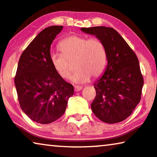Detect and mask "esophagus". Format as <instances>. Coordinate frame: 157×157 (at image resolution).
<instances>
[{"instance_id": "1", "label": "esophagus", "mask_w": 157, "mask_h": 157, "mask_svg": "<svg viewBox=\"0 0 157 157\" xmlns=\"http://www.w3.org/2000/svg\"><path fill=\"white\" fill-rule=\"evenodd\" d=\"M81 90H82V86H75V92H79Z\"/></svg>"}]
</instances>
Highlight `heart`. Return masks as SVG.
Masks as SVG:
<instances>
[{
	"mask_svg": "<svg viewBox=\"0 0 157 157\" xmlns=\"http://www.w3.org/2000/svg\"><path fill=\"white\" fill-rule=\"evenodd\" d=\"M62 54L52 53L50 63L56 72L61 78L68 79L74 67L70 62L75 61L77 71L72 80L75 83L82 84L100 76L107 65V56L105 45L97 37L72 35L64 39L59 44Z\"/></svg>",
	"mask_w": 157,
	"mask_h": 157,
	"instance_id": "obj_1",
	"label": "heart"
}]
</instances>
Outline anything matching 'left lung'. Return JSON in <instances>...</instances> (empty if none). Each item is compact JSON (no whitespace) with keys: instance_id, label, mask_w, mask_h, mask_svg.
I'll return each instance as SVG.
<instances>
[{"instance_id":"left-lung-1","label":"left lung","mask_w":157,"mask_h":157,"mask_svg":"<svg viewBox=\"0 0 157 157\" xmlns=\"http://www.w3.org/2000/svg\"><path fill=\"white\" fill-rule=\"evenodd\" d=\"M85 33L95 35L105 45L107 65L104 75L94 84L96 97L91 109L104 122H122L132 113L141 100L144 85L136 54L112 28H82Z\"/></svg>"}]
</instances>
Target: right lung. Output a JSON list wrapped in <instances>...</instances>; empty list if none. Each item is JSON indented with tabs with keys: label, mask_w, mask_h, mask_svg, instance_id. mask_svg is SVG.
Returning a JSON list of instances; mask_svg holds the SVG:
<instances>
[{
	"label": "right lung",
	"mask_w": 157,
	"mask_h": 157,
	"mask_svg": "<svg viewBox=\"0 0 157 157\" xmlns=\"http://www.w3.org/2000/svg\"><path fill=\"white\" fill-rule=\"evenodd\" d=\"M63 26L44 29L35 37L19 59L15 77L17 98L28 117L50 124L65 113L74 87L56 72L50 63V46Z\"/></svg>",
	"instance_id": "obj_1"
}]
</instances>
